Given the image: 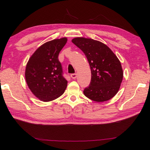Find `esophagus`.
<instances>
[{
  "instance_id": "34e87169",
  "label": "esophagus",
  "mask_w": 150,
  "mask_h": 150,
  "mask_svg": "<svg viewBox=\"0 0 150 150\" xmlns=\"http://www.w3.org/2000/svg\"><path fill=\"white\" fill-rule=\"evenodd\" d=\"M77 73H72V74H71V77L73 79H76V78H77Z\"/></svg>"
}]
</instances>
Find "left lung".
I'll list each match as a JSON object with an SVG mask.
<instances>
[{
    "mask_svg": "<svg viewBox=\"0 0 150 150\" xmlns=\"http://www.w3.org/2000/svg\"><path fill=\"white\" fill-rule=\"evenodd\" d=\"M83 51L91 69V82L83 92L96 102L109 100L120 89L123 79L121 63L105 44L91 38H75L71 40Z\"/></svg>",
    "mask_w": 150,
    "mask_h": 150,
    "instance_id": "left-lung-1",
    "label": "left lung"
}]
</instances>
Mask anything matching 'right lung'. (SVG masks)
<instances>
[{"label":"right lung","mask_w":150,"mask_h":150,"mask_svg":"<svg viewBox=\"0 0 150 150\" xmlns=\"http://www.w3.org/2000/svg\"><path fill=\"white\" fill-rule=\"evenodd\" d=\"M67 40L66 38H62L43 44L26 64V83L32 93L41 101L54 100L62 95L66 88L67 81L63 77L58 54Z\"/></svg>","instance_id":"1"}]
</instances>
